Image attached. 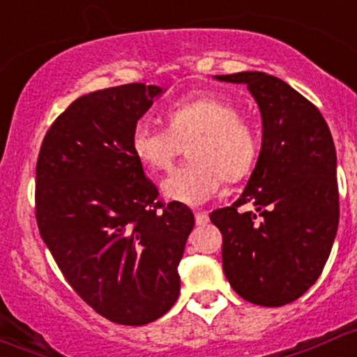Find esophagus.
I'll list each match as a JSON object with an SVG mask.
<instances>
[{"instance_id": "34e87169", "label": "esophagus", "mask_w": 357, "mask_h": 357, "mask_svg": "<svg viewBox=\"0 0 357 357\" xmlns=\"http://www.w3.org/2000/svg\"><path fill=\"white\" fill-rule=\"evenodd\" d=\"M194 217H196V224L197 225H204L210 222V217H208V211L203 210H196L194 211Z\"/></svg>"}]
</instances>
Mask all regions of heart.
<instances>
[{
    "instance_id": "obj_1",
    "label": "heart",
    "mask_w": 357,
    "mask_h": 357,
    "mask_svg": "<svg viewBox=\"0 0 357 357\" xmlns=\"http://www.w3.org/2000/svg\"><path fill=\"white\" fill-rule=\"evenodd\" d=\"M167 128L149 119L135 123L132 153L147 170H168L182 146L190 144L192 163L172 172L161 183L165 197L199 204L217 194L224 178L236 182L252 172L259 156V137L231 100L218 95L180 100L167 111Z\"/></svg>"
}]
</instances>
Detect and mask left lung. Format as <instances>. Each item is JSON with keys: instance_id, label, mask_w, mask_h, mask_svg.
Wrapping results in <instances>:
<instances>
[{"instance_id": "1", "label": "left lung", "mask_w": 357, "mask_h": 357, "mask_svg": "<svg viewBox=\"0 0 357 357\" xmlns=\"http://www.w3.org/2000/svg\"><path fill=\"white\" fill-rule=\"evenodd\" d=\"M248 86L262 116V149L245 190L211 211L222 266L236 294L264 307L302 297L323 273L338 229L337 153L319 109L259 70L215 76ZM255 212H241L243 204Z\"/></svg>"}]
</instances>
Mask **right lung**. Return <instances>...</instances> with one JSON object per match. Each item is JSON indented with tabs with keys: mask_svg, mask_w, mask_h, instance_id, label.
Wrapping results in <instances>:
<instances>
[{
	"mask_svg": "<svg viewBox=\"0 0 357 357\" xmlns=\"http://www.w3.org/2000/svg\"><path fill=\"white\" fill-rule=\"evenodd\" d=\"M163 88L144 83L76 98L50 126L36 163V222L77 295L105 319L142 326L180 294L194 215L165 204L130 135Z\"/></svg>",
	"mask_w": 357,
	"mask_h": 357,
	"instance_id": "right-lung-1",
	"label": "right lung"
}]
</instances>
